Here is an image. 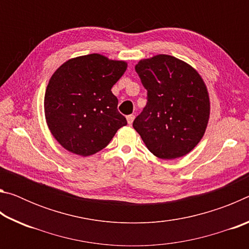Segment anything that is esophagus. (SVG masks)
Here are the masks:
<instances>
[{
	"label": "esophagus",
	"instance_id": "obj_1",
	"mask_svg": "<svg viewBox=\"0 0 249 249\" xmlns=\"http://www.w3.org/2000/svg\"><path fill=\"white\" fill-rule=\"evenodd\" d=\"M134 119H135V116H134L133 114H130V115H127V116H126V120H127V123H128L129 125L133 123Z\"/></svg>",
	"mask_w": 249,
	"mask_h": 249
}]
</instances>
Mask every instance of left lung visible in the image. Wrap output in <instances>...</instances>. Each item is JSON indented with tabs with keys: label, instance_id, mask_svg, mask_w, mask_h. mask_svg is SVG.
Masks as SVG:
<instances>
[{
	"label": "left lung",
	"instance_id": "1",
	"mask_svg": "<svg viewBox=\"0 0 249 249\" xmlns=\"http://www.w3.org/2000/svg\"><path fill=\"white\" fill-rule=\"evenodd\" d=\"M135 70L147 90V103L133 127L158 158L190 153L203 137L210 116L208 90L200 74L168 54L142 59Z\"/></svg>",
	"mask_w": 249,
	"mask_h": 249
}]
</instances>
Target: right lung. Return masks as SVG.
Segmentation results:
<instances>
[{"instance_id":"add662e5","label":"right lung","mask_w":249,"mask_h":249,"mask_svg":"<svg viewBox=\"0 0 249 249\" xmlns=\"http://www.w3.org/2000/svg\"><path fill=\"white\" fill-rule=\"evenodd\" d=\"M126 67L124 61L91 53L70 59L53 74L45 93V116L64 148L83 157L93 155L127 124L111 91Z\"/></svg>"}]
</instances>
